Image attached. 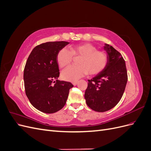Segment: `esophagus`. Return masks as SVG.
Returning <instances> with one entry per match:
<instances>
[{
  "instance_id": "34e87169",
  "label": "esophagus",
  "mask_w": 151,
  "mask_h": 151,
  "mask_svg": "<svg viewBox=\"0 0 151 151\" xmlns=\"http://www.w3.org/2000/svg\"><path fill=\"white\" fill-rule=\"evenodd\" d=\"M72 84L74 86H76L77 84V82H74V83H72Z\"/></svg>"
}]
</instances>
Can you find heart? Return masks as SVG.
<instances>
[{"label": "heart", "instance_id": "b5f03b06", "mask_svg": "<svg viewBox=\"0 0 151 151\" xmlns=\"http://www.w3.org/2000/svg\"><path fill=\"white\" fill-rule=\"evenodd\" d=\"M73 56L81 57L77 62L79 65L69 66L62 71V78L67 81L76 82L88 74L97 75L108 64V55L104 52L97 50L91 43H81L70 46V50L63 48L58 52L57 61L59 67L63 68L70 64Z\"/></svg>", "mask_w": 151, "mask_h": 151}]
</instances>
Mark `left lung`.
<instances>
[{
  "instance_id": "left-lung-1",
  "label": "left lung",
  "mask_w": 151,
  "mask_h": 151,
  "mask_svg": "<svg viewBox=\"0 0 151 151\" xmlns=\"http://www.w3.org/2000/svg\"><path fill=\"white\" fill-rule=\"evenodd\" d=\"M104 49L108 58L106 68L88 80L84 98L87 105L93 110L104 112L120 101L128 80L125 62L120 52L105 44Z\"/></svg>"
}]
</instances>
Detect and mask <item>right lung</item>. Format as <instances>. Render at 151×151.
<instances>
[{
    "label": "right lung",
    "instance_id": "1",
    "mask_svg": "<svg viewBox=\"0 0 151 151\" xmlns=\"http://www.w3.org/2000/svg\"><path fill=\"white\" fill-rule=\"evenodd\" d=\"M67 42L40 44L32 50L24 70L26 94L33 106L45 113H55L65 106L73 86L60 81L57 55Z\"/></svg>",
    "mask_w": 151,
    "mask_h": 151
}]
</instances>
